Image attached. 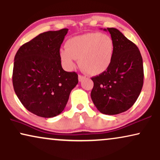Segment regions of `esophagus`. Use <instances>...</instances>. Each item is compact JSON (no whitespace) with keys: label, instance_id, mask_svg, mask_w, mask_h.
Segmentation results:
<instances>
[{"label":"esophagus","instance_id":"1","mask_svg":"<svg viewBox=\"0 0 160 160\" xmlns=\"http://www.w3.org/2000/svg\"><path fill=\"white\" fill-rule=\"evenodd\" d=\"M85 78H85L84 76L80 75V74H79V75H78V80H79V81H80V82H81L82 80H83Z\"/></svg>","mask_w":160,"mask_h":160}]
</instances>
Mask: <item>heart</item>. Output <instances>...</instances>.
I'll list each match as a JSON object with an SVG mask.
<instances>
[{
	"label": "heart",
	"instance_id": "1",
	"mask_svg": "<svg viewBox=\"0 0 160 160\" xmlns=\"http://www.w3.org/2000/svg\"><path fill=\"white\" fill-rule=\"evenodd\" d=\"M114 54L112 38L105 33H87L75 36L66 42L59 52L66 69L72 70L78 59L79 67L91 76L105 73L111 65Z\"/></svg>",
	"mask_w": 160,
	"mask_h": 160
}]
</instances>
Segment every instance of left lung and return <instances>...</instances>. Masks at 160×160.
<instances>
[{
    "mask_svg": "<svg viewBox=\"0 0 160 160\" xmlns=\"http://www.w3.org/2000/svg\"><path fill=\"white\" fill-rule=\"evenodd\" d=\"M114 43L111 65L105 73L93 77L91 99L102 113L127 111L139 97L143 85V65L139 49L114 28H108Z\"/></svg>",
    "mask_w": 160,
    "mask_h": 160,
    "instance_id": "1",
    "label": "left lung"
}]
</instances>
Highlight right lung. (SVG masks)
I'll list each match as a JSON object with an SVG mask.
<instances>
[{
    "mask_svg": "<svg viewBox=\"0 0 160 160\" xmlns=\"http://www.w3.org/2000/svg\"><path fill=\"white\" fill-rule=\"evenodd\" d=\"M68 31L40 33L21 46L14 57V90L23 106L38 116L52 118L60 114L78 83V74L64 71L59 57Z\"/></svg>",
    "mask_w": 160,
    "mask_h": 160,
    "instance_id": "1",
    "label": "right lung"
}]
</instances>
